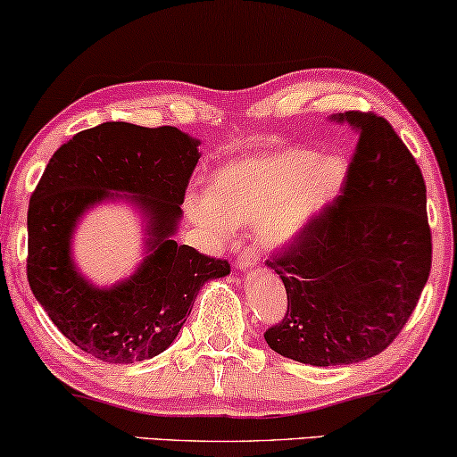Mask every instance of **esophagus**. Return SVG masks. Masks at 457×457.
<instances>
[{"instance_id":"esophagus-1","label":"esophagus","mask_w":457,"mask_h":457,"mask_svg":"<svg viewBox=\"0 0 457 457\" xmlns=\"http://www.w3.org/2000/svg\"><path fill=\"white\" fill-rule=\"evenodd\" d=\"M257 263H260V255H257V251L251 249V246H246V249L240 251L238 257H236V266H238L243 272L253 270Z\"/></svg>"}]
</instances>
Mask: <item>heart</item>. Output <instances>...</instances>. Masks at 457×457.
I'll return each mask as SVG.
<instances>
[{
    "label": "heart",
    "instance_id": "heart-1",
    "mask_svg": "<svg viewBox=\"0 0 457 457\" xmlns=\"http://www.w3.org/2000/svg\"><path fill=\"white\" fill-rule=\"evenodd\" d=\"M347 180L340 155L283 148L225 163L211 180V195L189 191L185 211L206 232L228 236L234 225L257 223L263 245L294 240L337 200Z\"/></svg>",
    "mask_w": 457,
    "mask_h": 457
}]
</instances>
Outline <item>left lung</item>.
Returning a JSON list of instances; mask_svg holds the SVG:
<instances>
[{
    "mask_svg": "<svg viewBox=\"0 0 457 457\" xmlns=\"http://www.w3.org/2000/svg\"><path fill=\"white\" fill-rule=\"evenodd\" d=\"M357 134L340 195L268 260L287 312L263 332L272 351L343 366L386 351L430 277L426 183L415 157L375 112L337 114Z\"/></svg>",
    "mask_w": 457,
    "mask_h": 457,
    "instance_id": "1",
    "label": "left lung"
}]
</instances>
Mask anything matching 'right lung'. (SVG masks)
Listing matches in <instances>:
<instances>
[{
  "instance_id": "add662e5",
  "label": "right lung",
  "mask_w": 457,
  "mask_h": 457,
  "mask_svg": "<svg viewBox=\"0 0 457 457\" xmlns=\"http://www.w3.org/2000/svg\"><path fill=\"white\" fill-rule=\"evenodd\" d=\"M197 140L170 125L110 120L79 131L54 151L27 211V281L65 338L108 364H136L166 351L202 285L229 274L228 260L172 240L197 166ZM149 214V255L139 272L97 290L69 257L73 225L87 207L114 195Z\"/></svg>"
}]
</instances>
